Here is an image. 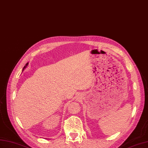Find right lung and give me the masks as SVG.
Here are the masks:
<instances>
[{
	"label": "right lung",
	"instance_id": "1",
	"mask_svg": "<svg viewBox=\"0 0 148 148\" xmlns=\"http://www.w3.org/2000/svg\"><path fill=\"white\" fill-rule=\"evenodd\" d=\"M27 65H28V63H27V64H26V65H25V67H24V68H25V67H26V66H27Z\"/></svg>",
	"mask_w": 148,
	"mask_h": 148
}]
</instances>
